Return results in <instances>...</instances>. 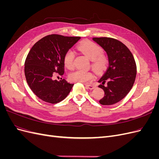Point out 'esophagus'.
Here are the masks:
<instances>
[{
	"label": "esophagus",
	"instance_id": "34e87169",
	"mask_svg": "<svg viewBox=\"0 0 159 159\" xmlns=\"http://www.w3.org/2000/svg\"><path fill=\"white\" fill-rule=\"evenodd\" d=\"M85 88L87 89H94V86L92 85H89V84H85Z\"/></svg>",
	"mask_w": 159,
	"mask_h": 159
}]
</instances>
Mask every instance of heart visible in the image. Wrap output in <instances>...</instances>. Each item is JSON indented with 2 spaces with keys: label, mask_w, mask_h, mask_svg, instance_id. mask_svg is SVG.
I'll return each instance as SVG.
<instances>
[{
  "label": "heart",
  "mask_w": 159,
  "mask_h": 159,
  "mask_svg": "<svg viewBox=\"0 0 159 159\" xmlns=\"http://www.w3.org/2000/svg\"><path fill=\"white\" fill-rule=\"evenodd\" d=\"M78 49L84 54L92 60V67L96 71L102 72L107 65V57L102 54V48L95 43L89 40H85L80 44ZM75 54L73 50H69L64 56V64L68 69H72L74 66ZM94 74L91 71H83L80 70H74L69 74L71 81L78 82H88L93 78Z\"/></svg>",
  "instance_id": "heart-1"
}]
</instances>
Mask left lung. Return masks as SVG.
<instances>
[{
    "label": "left lung",
    "mask_w": 159,
    "mask_h": 159,
    "mask_svg": "<svg viewBox=\"0 0 159 159\" xmlns=\"http://www.w3.org/2000/svg\"><path fill=\"white\" fill-rule=\"evenodd\" d=\"M106 52L109 67L98 82L105 93L100 104L110 105L123 99L131 89L137 75V66L132 53L121 42L111 38H93Z\"/></svg>",
    "instance_id": "1"
}]
</instances>
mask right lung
Wrapping results in <instances>:
<instances>
[{
    "label": "right lung",
    "instance_id": "add662e5",
    "mask_svg": "<svg viewBox=\"0 0 159 159\" xmlns=\"http://www.w3.org/2000/svg\"><path fill=\"white\" fill-rule=\"evenodd\" d=\"M80 37L51 34L42 38L32 46L25 63V74L30 88L38 98L50 103L64 99L73 87L64 79L54 80L56 73H64V56Z\"/></svg>",
    "mask_w": 159,
    "mask_h": 159
}]
</instances>
